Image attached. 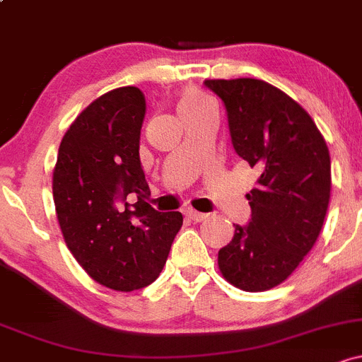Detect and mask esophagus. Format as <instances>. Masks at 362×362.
Listing matches in <instances>:
<instances>
[{"label": "esophagus", "instance_id": "34e87169", "mask_svg": "<svg viewBox=\"0 0 362 362\" xmlns=\"http://www.w3.org/2000/svg\"><path fill=\"white\" fill-rule=\"evenodd\" d=\"M186 216L189 217L192 221H195V223H202V221H205L209 217V214H204V212H197L195 209H186L185 211Z\"/></svg>", "mask_w": 362, "mask_h": 362}]
</instances>
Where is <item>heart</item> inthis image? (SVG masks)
I'll return each mask as SVG.
<instances>
[{
    "mask_svg": "<svg viewBox=\"0 0 362 362\" xmlns=\"http://www.w3.org/2000/svg\"><path fill=\"white\" fill-rule=\"evenodd\" d=\"M205 103H209L207 100H205V96L198 95V93H186L180 102V114H182V112L193 110V108L202 107V105Z\"/></svg>",
    "mask_w": 362,
    "mask_h": 362,
    "instance_id": "heart-1",
    "label": "heart"
}]
</instances>
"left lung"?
Listing matches in <instances>:
<instances>
[{
  "instance_id": "8db88e82",
  "label": "left lung",
  "mask_w": 362,
  "mask_h": 362,
  "mask_svg": "<svg viewBox=\"0 0 362 362\" xmlns=\"http://www.w3.org/2000/svg\"><path fill=\"white\" fill-rule=\"evenodd\" d=\"M223 100L233 148L259 174L247 195L248 224L219 250L231 285L264 291L285 281L310 252L325 223L332 162L320 129L281 89L259 79H212Z\"/></svg>"
}]
</instances>
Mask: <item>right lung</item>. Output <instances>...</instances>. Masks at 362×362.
<instances>
[{"label": "right lung", "instance_id": "obj_1", "mask_svg": "<svg viewBox=\"0 0 362 362\" xmlns=\"http://www.w3.org/2000/svg\"><path fill=\"white\" fill-rule=\"evenodd\" d=\"M145 114L141 89L105 93L65 133L53 173L69 250L95 281L117 291L153 283L182 226L181 212H158L146 204L150 188L139 160Z\"/></svg>", "mask_w": 362, "mask_h": 362}]
</instances>
